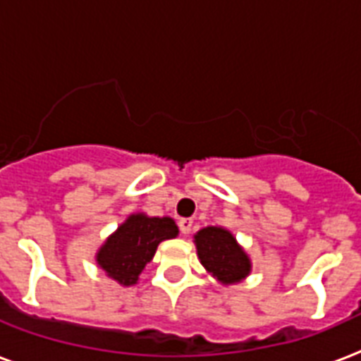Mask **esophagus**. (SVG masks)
Returning a JSON list of instances; mask_svg holds the SVG:
<instances>
[{
	"label": "esophagus",
	"mask_w": 361,
	"mask_h": 361,
	"mask_svg": "<svg viewBox=\"0 0 361 361\" xmlns=\"http://www.w3.org/2000/svg\"><path fill=\"white\" fill-rule=\"evenodd\" d=\"M178 226H180L181 233H183V235H187V233L190 231V228H192V219H180Z\"/></svg>",
	"instance_id": "obj_1"
}]
</instances>
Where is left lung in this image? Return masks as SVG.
I'll list each match as a JSON object with an SVG mask.
<instances>
[{
    "mask_svg": "<svg viewBox=\"0 0 361 361\" xmlns=\"http://www.w3.org/2000/svg\"><path fill=\"white\" fill-rule=\"evenodd\" d=\"M195 245L202 265L224 286L241 282L250 274V257L224 228H202L195 235Z\"/></svg>",
    "mask_w": 361,
    "mask_h": 361,
    "instance_id": "left-lung-1",
    "label": "left lung"
}]
</instances>
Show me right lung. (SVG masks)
<instances>
[{
    "mask_svg": "<svg viewBox=\"0 0 361 361\" xmlns=\"http://www.w3.org/2000/svg\"><path fill=\"white\" fill-rule=\"evenodd\" d=\"M176 235L178 226L171 216L135 213L107 237L96 254V262L120 286H133L152 262L159 243Z\"/></svg>",
    "mask_w": 361,
    "mask_h": 361,
    "instance_id": "obj_1",
    "label": "right lung"
}]
</instances>
